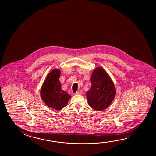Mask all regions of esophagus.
Listing matches in <instances>:
<instances>
[{
    "instance_id": "1",
    "label": "esophagus",
    "mask_w": 156,
    "mask_h": 156,
    "mask_svg": "<svg viewBox=\"0 0 156 156\" xmlns=\"http://www.w3.org/2000/svg\"><path fill=\"white\" fill-rule=\"evenodd\" d=\"M83 94V92H82V91H81V90L78 91L75 93L76 94Z\"/></svg>"
}]
</instances>
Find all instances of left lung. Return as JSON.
<instances>
[{
  "mask_svg": "<svg viewBox=\"0 0 156 156\" xmlns=\"http://www.w3.org/2000/svg\"><path fill=\"white\" fill-rule=\"evenodd\" d=\"M91 87L86 93L88 104L97 111H102L112 103L116 94L114 83L101 67H97L91 77Z\"/></svg>",
  "mask_w": 156,
  "mask_h": 156,
  "instance_id": "8db88e82",
  "label": "left lung"
}]
</instances>
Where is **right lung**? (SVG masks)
Instances as JSON below:
<instances>
[{
  "label": "right lung",
  "instance_id": "obj_1",
  "mask_svg": "<svg viewBox=\"0 0 156 156\" xmlns=\"http://www.w3.org/2000/svg\"><path fill=\"white\" fill-rule=\"evenodd\" d=\"M60 71L58 69L51 70L47 76L40 91L41 98L49 107L56 110L66 107L71 96L62 89L59 80Z\"/></svg>",
  "mask_w": 156,
  "mask_h": 156
}]
</instances>
